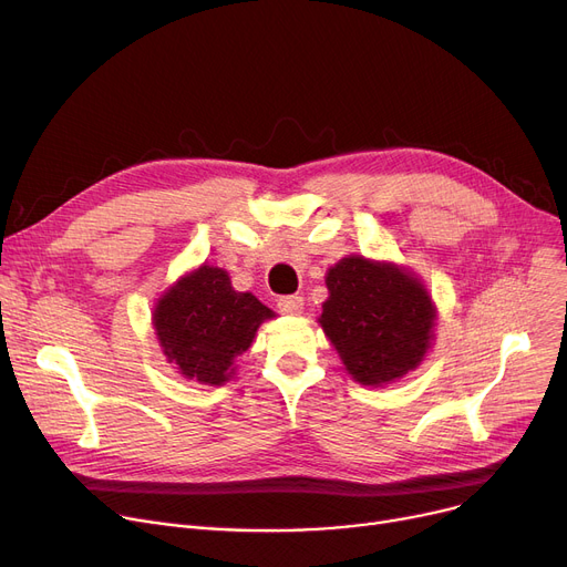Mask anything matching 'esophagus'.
<instances>
[{"mask_svg":"<svg viewBox=\"0 0 567 567\" xmlns=\"http://www.w3.org/2000/svg\"><path fill=\"white\" fill-rule=\"evenodd\" d=\"M278 310L282 315H301L303 312V296H282V299H278Z\"/></svg>","mask_w":567,"mask_h":567,"instance_id":"obj_1","label":"esophagus"}]
</instances>
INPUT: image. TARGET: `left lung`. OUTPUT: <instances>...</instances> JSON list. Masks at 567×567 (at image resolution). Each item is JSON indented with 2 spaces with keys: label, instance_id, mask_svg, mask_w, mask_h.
Returning a JSON list of instances; mask_svg holds the SVG:
<instances>
[{
  "label": "left lung",
  "instance_id": "left-lung-1",
  "mask_svg": "<svg viewBox=\"0 0 567 567\" xmlns=\"http://www.w3.org/2000/svg\"><path fill=\"white\" fill-rule=\"evenodd\" d=\"M326 287L329 299L319 323L353 381L383 385L421 365L434 338L436 310L411 271L349 255L329 268Z\"/></svg>",
  "mask_w": 567,
  "mask_h": 567
}]
</instances>
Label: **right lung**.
I'll list each match as a JSON object with an SVG mask.
<instances>
[{
	"label": "right lung",
	"instance_id": "obj_1",
	"mask_svg": "<svg viewBox=\"0 0 567 567\" xmlns=\"http://www.w3.org/2000/svg\"><path fill=\"white\" fill-rule=\"evenodd\" d=\"M276 317L250 291H236L227 271L199 266L172 285L154 308V329L167 361L186 379L223 385L234 359L255 340L261 321Z\"/></svg>",
	"mask_w": 567,
	"mask_h": 567
}]
</instances>
